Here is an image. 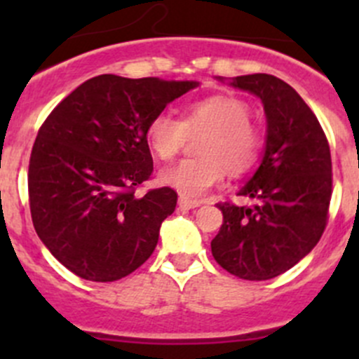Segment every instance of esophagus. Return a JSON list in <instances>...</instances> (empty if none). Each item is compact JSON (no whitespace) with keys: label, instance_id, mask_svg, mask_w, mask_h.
Returning a JSON list of instances; mask_svg holds the SVG:
<instances>
[{"label":"esophagus","instance_id":"esophagus-1","mask_svg":"<svg viewBox=\"0 0 359 359\" xmlns=\"http://www.w3.org/2000/svg\"><path fill=\"white\" fill-rule=\"evenodd\" d=\"M179 205L182 206V208H186V210H194V208H198V206L201 205V201L191 200V198H187V196H180L179 198Z\"/></svg>","mask_w":359,"mask_h":359}]
</instances>
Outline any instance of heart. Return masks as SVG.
<instances>
[{
    "label": "heart",
    "mask_w": 359,
    "mask_h": 359,
    "mask_svg": "<svg viewBox=\"0 0 359 359\" xmlns=\"http://www.w3.org/2000/svg\"><path fill=\"white\" fill-rule=\"evenodd\" d=\"M200 132H205L198 146L201 156L182 159L159 173L163 184L187 198H200L219 186L226 168L231 173L247 172L262 149V133L250 121L248 104L231 95L194 100L182 121L159 112L147 123L146 140L159 159L168 161L180 153L187 133Z\"/></svg>",
    "instance_id": "b5f03b06"
}]
</instances>
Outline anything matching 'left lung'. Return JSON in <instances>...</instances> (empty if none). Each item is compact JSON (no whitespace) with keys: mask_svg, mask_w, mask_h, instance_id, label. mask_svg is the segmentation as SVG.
<instances>
[{"mask_svg":"<svg viewBox=\"0 0 359 359\" xmlns=\"http://www.w3.org/2000/svg\"><path fill=\"white\" fill-rule=\"evenodd\" d=\"M231 85L262 100L267 140L259 170L238 193L255 205L217 203L224 222L212 240V255L227 273L264 281L292 269L327 227L330 146L314 112L283 79L247 74Z\"/></svg>","mask_w":359,"mask_h":359,"instance_id":"1","label":"left lung"}]
</instances>
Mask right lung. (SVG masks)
Listing matches in <instances>:
<instances>
[{"instance_id":"1","label":"right lung","mask_w":359,"mask_h":359,"mask_svg":"<svg viewBox=\"0 0 359 359\" xmlns=\"http://www.w3.org/2000/svg\"><path fill=\"white\" fill-rule=\"evenodd\" d=\"M194 86L100 74L69 93L39 126L27 172L32 224L76 276L121 280L153 255L177 193H135L153 175L146 128Z\"/></svg>"}]
</instances>
